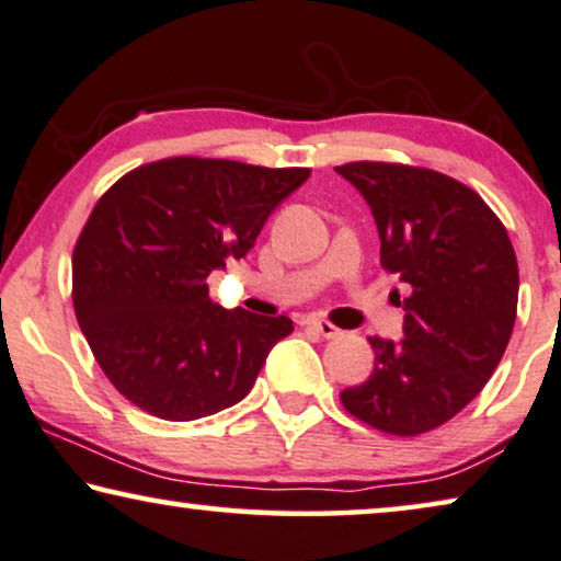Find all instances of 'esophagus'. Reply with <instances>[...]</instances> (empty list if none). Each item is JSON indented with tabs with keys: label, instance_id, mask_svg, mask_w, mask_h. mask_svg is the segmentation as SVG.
<instances>
[{
	"label": "esophagus",
	"instance_id": "34e87169",
	"mask_svg": "<svg viewBox=\"0 0 561 561\" xmlns=\"http://www.w3.org/2000/svg\"><path fill=\"white\" fill-rule=\"evenodd\" d=\"M305 324H307V328H312L314 332H320L322 337H328V340L337 337V334H340V330L334 328L332 322H328V320H320V317H307Z\"/></svg>",
	"mask_w": 561,
	"mask_h": 561
}]
</instances>
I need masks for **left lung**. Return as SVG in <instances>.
Returning a JSON list of instances; mask_svg holds the SVG:
<instances>
[{
    "instance_id": "8db88e82",
    "label": "left lung",
    "mask_w": 561,
    "mask_h": 561,
    "mask_svg": "<svg viewBox=\"0 0 561 561\" xmlns=\"http://www.w3.org/2000/svg\"><path fill=\"white\" fill-rule=\"evenodd\" d=\"M380 233V264L405 284L403 340L367 337L373 375L340 392L350 415L392 436H421L461 413L512 337L519 266L512 239L476 191L431 169L337 165Z\"/></svg>"
}]
</instances>
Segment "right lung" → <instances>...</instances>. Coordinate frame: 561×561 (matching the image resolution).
I'll return each instance as SVG.
<instances>
[{"label": "right lung", "mask_w": 561, "mask_h": 561, "mask_svg": "<svg viewBox=\"0 0 561 561\" xmlns=\"http://www.w3.org/2000/svg\"><path fill=\"white\" fill-rule=\"evenodd\" d=\"M309 169L165 158L125 173L72 252V305L107 380L163 421H196L252 390L289 317L224 309L206 277L244 259Z\"/></svg>", "instance_id": "right-lung-1"}]
</instances>
